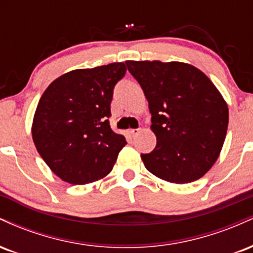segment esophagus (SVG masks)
Returning <instances> with one entry per match:
<instances>
[{"label": "esophagus", "instance_id": "obj_1", "mask_svg": "<svg viewBox=\"0 0 253 253\" xmlns=\"http://www.w3.org/2000/svg\"><path fill=\"white\" fill-rule=\"evenodd\" d=\"M139 128H129V129H127V133H128L129 135H132V136H134L136 133H139Z\"/></svg>", "mask_w": 253, "mask_h": 253}]
</instances>
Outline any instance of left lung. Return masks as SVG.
I'll return each mask as SVG.
<instances>
[{
    "label": "left lung",
    "instance_id": "8db88e82",
    "mask_svg": "<svg viewBox=\"0 0 253 253\" xmlns=\"http://www.w3.org/2000/svg\"><path fill=\"white\" fill-rule=\"evenodd\" d=\"M149 101L155 150L145 168L164 181L184 184L215 163L228 126V108L213 82L190 64L127 60Z\"/></svg>",
    "mask_w": 253,
    "mask_h": 253
}]
</instances>
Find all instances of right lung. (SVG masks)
<instances>
[{
    "instance_id": "add662e5",
    "label": "right lung",
    "mask_w": 253,
    "mask_h": 253,
    "mask_svg": "<svg viewBox=\"0 0 253 253\" xmlns=\"http://www.w3.org/2000/svg\"><path fill=\"white\" fill-rule=\"evenodd\" d=\"M125 74L124 63L78 69L54 80L40 97L32 136L39 155L63 181L86 184L112 171L127 144L108 120L113 90Z\"/></svg>"
}]
</instances>
